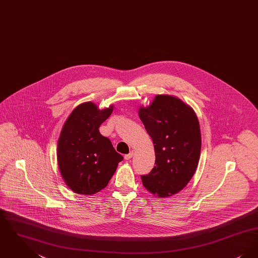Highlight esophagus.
Masks as SVG:
<instances>
[{"label":"esophagus","mask_w":258,"mask_h":258,"mask_svg":"<svg viewBox=\"0 0 258 258\" xmlns=\"http://www.w3.org/2000/svg\"><path fill=\"white\" fill-rule=\"evenodd\" d=\"M133 157H134V152H131L130 154H127V155L124 156V160H131Z\"/></svg>","instance_id":"1"}]
</instances>
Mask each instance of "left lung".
<instances>
[{
	"label": "left lung",
	"instance_id": "8db88e82",
	"mask_svg": "<svg viewBox=\"0 0 258 258\" xmlns=\"http://www.w3.org/2000/svg\"><path fill=\"white\" fill-rule=\"evenodd\" d=\"M138 115L151 136L156 166L141 176L149 192L165 198L181 191L197 170L201 151V133L197 114L183 100L157 95L139 107Z\"/></svg>",
	"mask_w": 258,
	"mask_h": 258
}]
</instances>
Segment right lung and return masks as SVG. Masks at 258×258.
<instances>
[{
	"label": "right lung",
	"mask_w": 258,
	"mask_h": 258,
	"mask_svg": "<svg viewBox=\"0 0 258 258\" xmlns=\"http://www.w3.org/2000/svg\"><path fill=\"white\" fill-rule=\"evenodd\" d=\"M91 101L76 106L62 125L57 145V161L61 177L75 194L92 196L110 181L123 157L110 140L99 133V125L113 112Z\"/></svg>",
	"instance_id": "1"
}]
</instances>
